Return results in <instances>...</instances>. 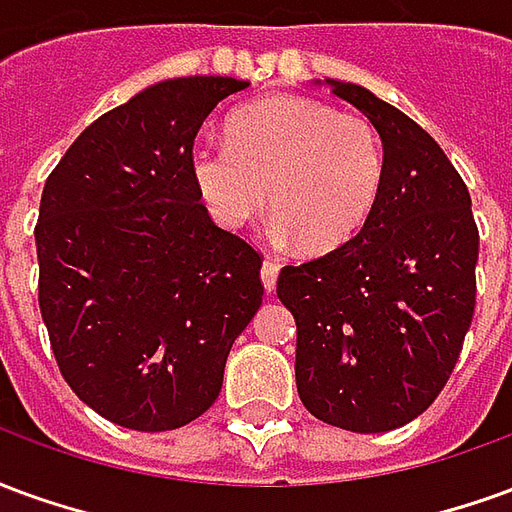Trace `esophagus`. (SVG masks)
<instances>
[{
	"label": "esophagus",
	"instance_id": "34e87169",
	"mask_svg": "<svg viewBox=\"0 0 512 512\" xmlns=\"http://www.w3.org/2000/svg\"><path fill=\"white\" fill-rule=\"evenodd\" d=\"M277 277H279V263H274V260H263L260 279H263V288H266V293H274V290H277Z\"/></svg>",
	"mask_w": 512,
	"mask_h": 512
}]
</instances>
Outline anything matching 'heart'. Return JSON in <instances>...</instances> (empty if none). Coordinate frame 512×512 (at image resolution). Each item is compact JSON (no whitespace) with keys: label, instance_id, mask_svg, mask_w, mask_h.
Instances as JSON below:
<instances>
[{"label":"heart","instance_id":"b5f03b06","mask_svg":"<svg viewBox=\"0 0 512 512\" xmlns=\"http://www.w3.org/2000/svg\"><path fill=\"white\" fill-rule=\"evenodd\" d=\"M230 142L191 147L194 186L216 222L244 227L274 208V233L299 238L307 252L351 241L376 208L384 186V147L362 115L304 95H274L238 109Z\"/></svg>","mask_w":512,"mask_h":512}]
</instances>
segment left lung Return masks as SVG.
<instances>
[{
  "label": "left lung",
  "instance_id": "left-lung-1",
  "mask_svg": "<svg viewBox=\"0 0 512 512\" xmlns=\"http://www.w3.org/2000/svg\"><path fill=\"white\" fill-rule=\"evenodd\" d=\"M323 84L381 136L384 186L351 241L279 271L277 296L296 318L304 408L334 428L384 433L417 419L458 362L480 235L466 183L428 131L362 84Z\"/></svg>",
  "mask_w": 512,
  "mask_h": 512
}]
</instances>
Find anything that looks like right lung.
Instances as JSON below:
<instances>
[{"instance_id": "obj_1", "label": "right lung", "mask_w": 512, "mask_h": 512, "mask_svg": "<svg viewBox=\"0 0 512 512\" xmlns=\"http://www.w3.org/2000/svg\"><path fill=\"white\" fill-rule=\"evenodd\" d=\"M249 82L180 76L87 126L43 186L38 301L82 403L131 430L213 406L263 301L260 255L216 227L191 178L202 120Z\"/></svg>"}]
</instances>
